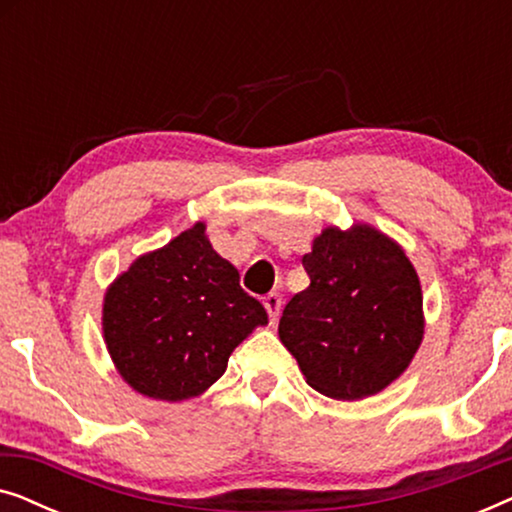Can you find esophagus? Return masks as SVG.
Instances as JSON below:
<instances>
[{"label": "esophagus", "mask_w": 512, "mask_h": 512, "mask_svg": "<svg viewBox=\"0 0 512 512\" xmlns=\"http://www.w3.org/2000/svg\"><path fill=\"white\" fill-rule=\"evenodd\" d=\"M263 305H265V310H268V314H270L272 324H277L279 314H282V296H277V293H268V296L263 298Z\"/></svg>", "instance_id": "34e87169"}]
</instances>
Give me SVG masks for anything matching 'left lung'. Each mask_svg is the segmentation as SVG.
I'll return each instance as SVG.
<instances>
[{
    "label": "left lung",
    "instance_id": "1",
    "mask_svg": "<svg viewBox=\"0 0 512 512\" xmlns=\"http://www.w3.org/2000/svg\"><path fill=\"white\" fill-rule=\"evenodd\" d=\"M310 286L279 319V340L319 394L359 401L380 394L415 359L424 298L415 265L370 223L328 226L303 256Z\"/></svg>",
    "mask_w": 512,
    "mask_h": 512
}]
</instances>
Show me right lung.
<instances>
[{"instance_id":"1","label":"right lung","mask_w":512,"mask_h":512,"mask_svg":"<svg viewBox=\"0 0 512 512\" xmlns=\"http://www.w3.org/2000/svg\"><path fill=\"white\" fill-rule=\"evenodd\" d=\"M268 312L216 254L205 221L146 251L104 291L102 338L116 373L146 398L181 403L226 373Z\"/></svg>"}]
</instances>
